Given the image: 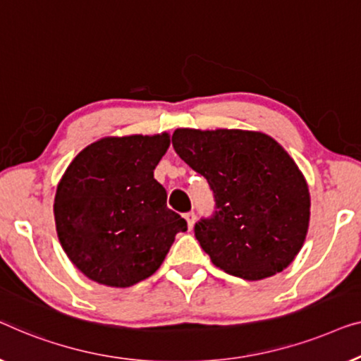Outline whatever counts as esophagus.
Returning a JSON list of instances; mask_svg holds the SVG:
<instances>
[{
  "instance_id": "obj_1",
  "label": "esophagus",
  "mask_w": 361,
  "mask_h": 361,
  "mask_svg": "<svg viewBox=\"0 0 361 361\" xmlns=\"http://www.w3.org/2000/svg\"><path fill=\"white\" fill-rule=\"evenodd\" d=\"M185 219H186V222H188V227H190V229H192V226H195V221H196V214H195V212H192V211L186 212Z\"/></svg>"
}]
</instances>
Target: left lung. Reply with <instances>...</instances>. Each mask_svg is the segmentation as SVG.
Masks as SVG:
<instances>
[{
	"label": "left lung",
	"instance_id": "obj_1",
	"mask_svg": "<svg viewBox=\"0 0 361 361\" xmlns=\"http://www.w3.org/2000/svg\"><path fill=\"white\" fill-rule=\"evenodd\" d=\"M171 144L214 196V212L195 224L211 262L252 281L283 271L311 216L307 183L288 152L262 132L238 129H176Z\"/></svg>",
	"mask_w": 361,
	"mask_h": 361
}]
</instances>
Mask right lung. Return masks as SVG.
<instances>
[{"mask_svg":"<svg viewBox=\"0 0 361 361\" xmlns=\"http://www.w3.org/2000/svg\"><path fill=\"white\" fill-rule=\"evenodd\" d=\"M169 145V134L106 137L68 165L55 195V227L65 253L90 280L114 288L145 280L188 229L154 178Z\"/></svg>","mask_w":361,"mask_h":361,"instance_id":"obj_1","label":"right lung"}]
</instances>
